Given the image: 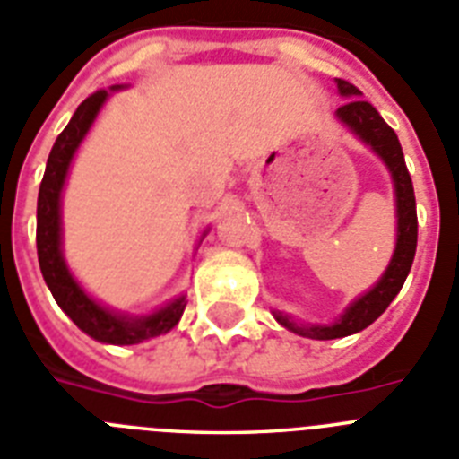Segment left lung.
Segmentation results:
<instances>
[{
  "label": "left lung",
  "mask_w": 459,
  "mask_h": 459,
  "mask_svg": "<svg viewBox=\"0 0 459 459\" xmlns=\"http://www.w3.org/2000/svg\"><path fill=\"white\" fill-rule=\"evenodd\" d=\"M336 86L342 98L348 100L345 105L336 109L338 121L342 126H348L364 144L371 146L373 152L383 158V163L387 165V170L392 175L396 198V247L394 254H392L390 265L385 268L383 277L373 284V289H368L367 294L354 299L345 307L341 319H336L333 325H296L294 319L287 317V315L273 313L284 329L294 331L299 336L315 338V341L352 336L357 331L373 325L387 310V306L394 301V296L402 291L408 273H411V265H413L415 247H418V212H415L413 182H411V175H408L399 137L383 121L376 107L367 102V100H361L359 88L342 79H336Z\"/></svg>",
  "instance_id": "8db88e82"
}]
</instances>
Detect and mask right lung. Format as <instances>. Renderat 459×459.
<instances>
[{
    "instance_id": "right-lung-1",
    "label": "right lung",
    "mask_w": 459,
    "mask_h": 459,
    "mask_svg": "<svg viewBox=\"0 0 459 459\" xmlns=\"http://www.w3.org/2000/svg\"><path fill=\"white\" fill-rule=\"evenodd\" d=\"M117 88L121 86H114L111 91H117ZM107 98H109V91H98L83 100L76 107L67 128L57 134L56 144L48 153V163H46L44 179L39 186V200H37V254H39L41 275L51 289L53 299L83 333L100 342H109V345H134V342L168 333L182 317L184 307H186V296H179L168 306L158 307L152 315H142V317L118 315L109 307L100 306L95 299L83 291V287L69 273L63 256L60 195H63L72 158L91 130L92 121L98 118Z\"/></svg>"
}]
</instances>
